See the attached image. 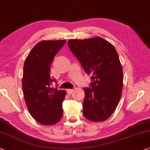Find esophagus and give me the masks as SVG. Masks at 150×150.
<instances>
[{
    "mask_svg": "<svg viewBox=\"0 0 150 150\" xmlns=\"http://www.w3.org/2000/svg\"><path fill=\"white\" fill-rule=\"evenodd\" d=\"M74 90L73 89H68L67 90V93L69 94H71L72 93H73Z\"/></svg>",
    "mask_w": 150,
    "mask_h": 150,
    "instance_id": "esophagus-1",
    "label": "esophagus"
}]
</instances>
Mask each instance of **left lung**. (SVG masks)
<instances>
[{
  "label": "left lung",
  "mask_w": 150,
  "mask_h": 150,
  "mask_svg": "<svg viewBox=\"0 0 150 150\" xmlns=\"http://www.w3.org/2000/svg\"><path fill=\"white\" fill-rule=\"evenodd\" d=\"M70 51L91 76L89 88H84L83 115L88 120L107 119L115 111L123 88V69L111 43L96 37L68 41Z\"/></svg>",
  "instance_id": "left-lung-1"
}]
</instances>
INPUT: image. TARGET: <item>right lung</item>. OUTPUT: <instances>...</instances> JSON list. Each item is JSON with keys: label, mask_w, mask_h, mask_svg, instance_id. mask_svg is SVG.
<instances>
[{"label": "right lung", "mask_w": 150, "mask_h": 150, "mask_svg": "<svg viewBox=\"0 0 150 150\" xmlns=\"http://www.w3.org/2000/svg\"><path fill=\"white\" fill-rule=\"evenodd\" d=\"M66 41H41L34 46L24 64L22 86L25 103L33 118L44 125L57 123L63 115L62 103L66 92L52 88L56 80L50 76V68Z\"/></svg>", "instance_id": "right-lung-1"}]
</instances>
